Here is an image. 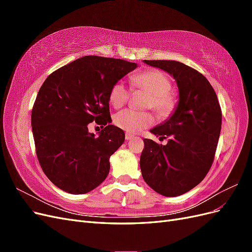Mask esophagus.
<instances>
[{
	"label": "esophagus",
	"mask_w": 252,
	"mask_h": 252,
	"mask_svg": "<svg viewBox=\"0 0 252 252\" xmlns=\"http://www.w3.org/2000/svg\"><path fill=\"white\" fill-rule=\"evenodd\" d=\"M125 139H126L127 141H130V140L133 139V135H131L130 133H126V134H125Z\"/></svg>",
	"instance_id": "1"
}]
</instances>
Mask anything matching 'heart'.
<instances>
[{"label":"heart","instance_id":"1","mask_svg":"<svg viewBox=\"0 0 252 252\" xmlns=\"http://www.w3.org/2000/svg\"><path fill=\"white\" fill-rule=\"evenodd\" d=\"M130 82L133 89L149 94L146 108H152L161 117H167L172 112L175 106V98L170 93L172 83L164 72L147 70L132 75ZM130 94V88L119 81L110 89L109 102L114 108H121L128 103ZM154 122L155 118L150 112H136L130 109L120 111L113 118V123L129 133H139Z\"/></svg>","mask_w":252,"mask_h":252}]
</instances>
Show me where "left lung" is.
<instances>
[{"label":"left lung","mask_w":252,"mask_h":252,"mask_svg":"<svg viewBox=\"0 0 252 252\" xmlns=\"http://www.w3.org/2000/svg\"><path fill=\"white\" fill-rule=\"evenodd\" d=\"M144 62L174 78L179 103L171 117L150 132L169 138L166 145L145 139L140 158L144 181L164 196H178L194 188L208 173L222 126L218 96L202 73L177 61Z\"/></svg>","instance_id":"obj_1"}]
</instances>
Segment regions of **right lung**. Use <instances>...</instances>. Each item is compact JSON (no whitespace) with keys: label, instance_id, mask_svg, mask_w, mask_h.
Returning a JSON list of instances; mask_svg holds the SVG:
<instances>
[{"label":"right lung","instance_id":"obj_1","mask_svg":"<svg viewBox=\"0 0 252 252\" xmlns=\"http://www.w3.org/2000/svg\"><path fill=\"white\" fill-rule=\"evenodd\" d=\"M138 67L121 59L86 56L59 68L45 80L32 112L39 163L58 188L87 193L107 178L109 158L125 140L121 128L108 125L110 89ZM94 120L99 136L88 131Z\"/></svg>","mask_w":252,"mask_h":252}]
</instances>
